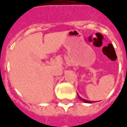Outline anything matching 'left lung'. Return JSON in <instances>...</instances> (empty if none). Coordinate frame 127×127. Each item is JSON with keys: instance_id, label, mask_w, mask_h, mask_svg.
<instances>
[{"instance_id": "obj_1", "label": "left lung", "mask_w": 127, "mask_h": 127, "mask_svg": "<svg viewBox=\"0 0 127 127\" xmlns=\"http://www.w3.org/2000/svg\"><path fill=\"white\" fill-rule=\"evenodd\" d=\"M77 96L80 98V99L81 100V101H82L83 102H84V103H93L94 101H88V100H86V99H84V98H83L82 97H81L79 95H78V93H77Z\"/></svg>"}]
</instances>
